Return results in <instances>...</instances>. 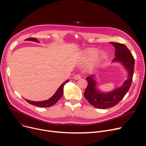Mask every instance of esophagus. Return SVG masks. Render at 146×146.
I'll return each instance as SVG.
<instances>
[{"label":"esophagus","instance_id":"34e87169","mask_svg":"<svg viewBox=\"0 0 146 146\" xmlns=\"http://www.w3.org/2000/svg\"><path fill=\"white\" fill-rule=\"evenodd\" d=\"M80 78H81V76L80 74H76L74 76V79L78 80V79H80Z\"/></svg>","mask_w":146,"mask_h":146}]
</instances>
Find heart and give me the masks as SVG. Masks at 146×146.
Instances as JSON below:
<instances>
[{
    "mask_svg": "<svg viewBox=\"0 0 146 146\" xmlns=\"http://www.w3.org/2000/svg\"><path fill=\"white\" fill-rule=\"evenodd\" d=\"M96 53H97V51H96V50H95V49H90V50H88V51H86V56H87L88 57H89V58H92V57H95V56H96ZM101 57H102L101 56L98 57V58H96V61H99V60L101 59Z\"/></svg>",
    "mask_w": 146,
    "mask_h": 146,
    "instance_id": "1",
    "label": "heart"
}]
</instances>
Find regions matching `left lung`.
Here are the masks:
<instances>
[{
  "mask_svg": "<svg viewBox=\"0 0 146 146\" xmlns=\"http://www.w3.org/2000/svg\"><path fill=\"white\" fill-rule=\"evenodd\" d=\"M110 43L115 48V58L113 61L120 62L123 64L128 72V79L119 88L111 92L103 93L96 89V82L93 78L94 75L86 77L88 86L84 92V96L88 101L96 108L107 109L117 105L128 92L133 81L135 61L131 52L124 44L115 42Z\"/></svg>",
  "mask_w": 146,
  "mask_h": 146,
  "instance_id": "obj_1",
  "label": "left lung"
}]
</instances>
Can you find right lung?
I'll list each match as a JSON object with an SVG mask.
<instances>
[{"label":"right lung","mask_w":146,"mask_h":146,"mask_svg":"<svg viewBox=\"0 0 146 146\" xmlns=\"http://www.w3.org/2000/svg\"><path fill=\"white\" fill-rule=\"evenodd\" d=\"M25 40L33 41H35V42H39L35 38H27V39H26ZM68 80H67L63 84H61V85L57 89L55 94L47 101L35 102V101H31L29 100H27V99H25V100L29 104H31L33 105H34V106H38V107H45V108H46V107H50V106L54 105L56 103H57V102L61 98V97L62 96V95L63 94V87H64L65 84L68 82Z\"/></svg>","instance_id":"add662e5"}]
</instances>
